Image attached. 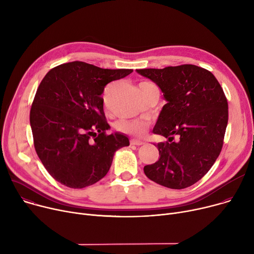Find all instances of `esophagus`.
<instances>
[{
	"label": "esophagus",
	"mask_w": 254,
	"mask_h": 254,
	"mask_svg": "<svg viewBox=\"0 0 254 254\" xmlns=\"http://www.w3.org/2000/svg\"><path fill=\"white\" fill-rule=\"evenodd\" d=\"M130 144L131 145H142V144H144V142L141 140H137V139H131Z\"/></svg>",
	"instance_id": "1"
}]
</instances>
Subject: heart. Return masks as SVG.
I'll list each match as a JSON object with an SVG mask.
<instances>
[{
	"label": "heart",
	"mask_w": 254,
	"mask_h": 254,
	"mask_svg": "<svg viewBox=\"0 0 254 254\" xmlns=\"http://www.w3.org/2000/svg\"><path fill=\"white\" fill-rule=\"evenodd\" d=\"M148 82H143L140 86L146 85ZM148 126V122L144 119H133V120H123L118 123V129L133 135H141L144 133Z\"/></svg>",
	"instance_id": "obj_1"
}]
</instances>
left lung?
<instances>
[{
  "label": "left lung",
  "mask_w": 254,
  "mask_h": 254,
  "mask_svg": "<svg viewBox=\"0 0 254 254\" xmlns=\"http://www.w3.org/2000/svg\"><path fill=\"white\" fill-rule=\"evenodd\" d=\"M136 71L157 84L167 102L152 132L168 141L157 144L160 159L145 166L144 174L168 188L189 187L209 171L222 150L228 124L223 88L211 72L195 65Z\"/></svg>",
  "instance_id": "8db88e82"
}]
</instances>
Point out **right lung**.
<instances>
[{"instance_id":"right-lung-1","label":"right lung","mask_w":254,"mask_h":254,"mask_svg":"<svg viewBox=\"0 0 254 254\" xmlns=\"http://www.w3.org/2000/svg\"><path fill=\"white\" fill-rule=\"evenodd\" d=\"M132 69H103L75 61L50 70L30 110L34 148L51 176L70 188H84L104 178L115 152L129 145L104 113L105 86Z\"/></svg>"}]
</instances>
